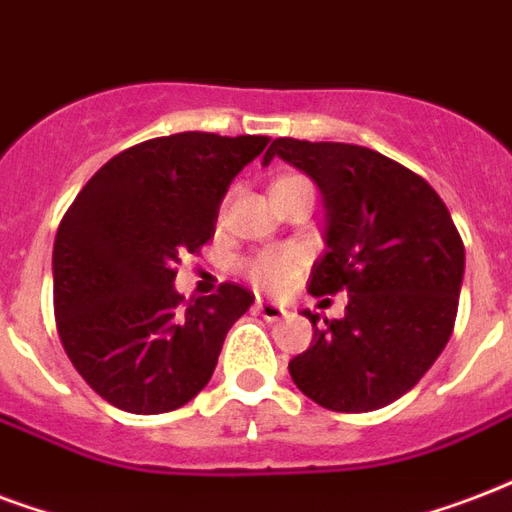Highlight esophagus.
<instances>
[{
  "label": "esophagus",
  "mask_w": 512,
  "mask_h": 512,
  "mask_svg": "<svg viewBox=\"0 0 512 512\" xmlns=\"http://www.w3.org/2000/svg\"><path fill=\"white\" fill-rule=\"evenodd\" d=\"M257 314L263 319H268V322H279V319L287 314V308L282 306V303H273V300H257Z\"/></svg>",
  "instance_id": "34e87169"
}]
</instances>
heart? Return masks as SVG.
Returning a JSON list of instances; mask_svg holds the SVG:
<instances>
[{
	"label": "heart",
	"instance_id": "heart-1",
	"mask_svg": "<svg viewBox=\"0 0 512 512\" xmlns=\"http://www.w3.org/2000/svg\"><path fill=\"white\" fill-rule=\"evenodd\" d=\"M292 265H295V257L290 252H265L249 263V276H252V282L263 284V287H282L290 279Z\"/></svg>",
	"mask_w": 512,
	"mask_h": 512
}]
</instances>
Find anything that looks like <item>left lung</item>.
<instances>
[{
  "mask_svg": "<svg viewBox=\"0 0 512 512\" xmlns=\"http://www.w3.org/2000/svg\"><path fill=\"white\" fill-rule=\"evenodd\" d=\"M273 158L314 179L325 204L327 249L308 292L349 295L341 319L303 311L314 341L292 357V381L327 411L395 403L454 330L464 276L454 220L419 174L360 144L273 139L263 166Z\"/></svg>",
  "mask_w": 512,
  "mask_h": 512,
  "instance_id": "1",
  "label": "left lung"
}]
</instances>
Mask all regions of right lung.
<instances>
[{
  "instance_id": "right-lung-1",
  "label": "right lung",
  "mask_w": 512,
  "mask_h": 512,
  "mask_svg": "<svg viewBox=\"0 0 512 512\" xmlns=\"http://www.w3.org/2000/svg\"><path fill=\"white\" fill-rule=\"evenodd\" d=\"M268 136L185 131L128 147L77 193L53 244V308L69 360L128 413H169L212 378L255 295L222 284L182 303L179 257L214 236L220 204Z\"/></svg>"
}]
</instances>
